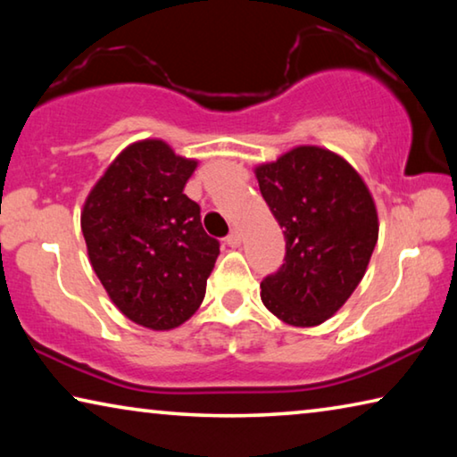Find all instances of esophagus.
<instances>
[{"mask_svg":"<svg viewBox=\"0 0 457 457\" xmlns=\"http://www.w3.org/2000/svg\"><path fill=\"white\" fill-rule=\"evenodd\" d=\"M226 242L229 247H237L239 244H242V231L239 229H231L229 236L226 237Z\"/></svg>","mask_w":457,"mask_h":457,"instance_id":"obj_1","label":"esophagus"}]
</instances>
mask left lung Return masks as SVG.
I'll return each instance as SVG.
<instances>
[{
    "mask_svg": "<svg viewBox=\"0 0 457 457\" xmlns=\"http://www.w3.org/2000/svg\"><path fill=\"white\" fill-rule=\"evenodd\" d=\"M256 177L286 239L284 264L260 284L262 303L292 327H316L367 272L378 237L375 201L361 175L320 146H296Z\"/></svg>",
    "mask_w": 457,
    "mask_h": 457,
    "instance_id": "1",
    "label": "left lung"
}]
</instances>
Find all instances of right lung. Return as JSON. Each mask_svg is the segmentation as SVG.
Wrapping results in <instances>:
<instances>
[{
  "label": "right lung",
  "mask_w": 457,
  "mask_h": 457,
  "mask_svg": "<svg viewBox=\"0 0 457 457\" xmlns=\"http://www.w3.org/2000/svg\"><path fill=\"white\" fill-rule=\"evenodd\" d=\"M195 167L146 138L112 161L82 210L98 280L127 319L153 330L179 327L197 311L220 256L199 205L183 193Z\"/></svg>",
  "instance_id": "obj_1"
}]
</instances>
